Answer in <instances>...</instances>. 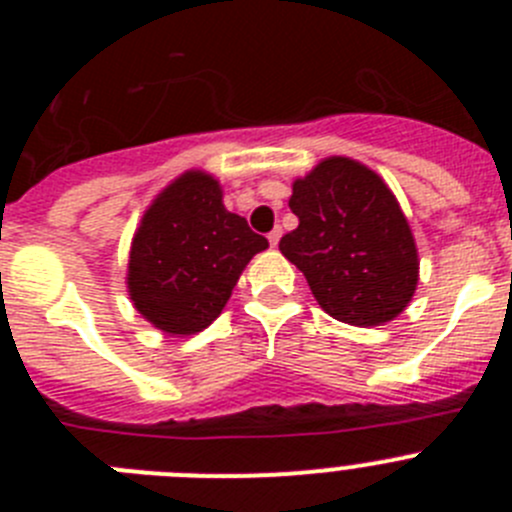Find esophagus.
I'll use <instances>...</instances> for the list:
<instances>
[{"label": "esophagus", "mask_w": 512, "mask_h": 512, "mask_svg": "<svg viewBox=\"0 0 512 512\" xmlns=\"http://www.w3.org/2000/svg\"><path fill=\"white\" fill-rule=\"evenodd\" d=\"M279 238H282V230H279V228L271 230V233H269V243H271V246H277Z\"/></svg>", "instance_id": "34e87169"}]
</instances>
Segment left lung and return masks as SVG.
<instances>
[{
	"label": "left lung",
	"mask_w": 512,
	"mask_h": 512,
	"mask_svg": "<svg viewBox=\"0 0 512 512\" xmlns=\"http://www.w3.org/2000/svg\"><path fill=\"white\" fill-rule=\"evenodd\" d=\"M289 210L300 225L279 251L305 274L330 318L379 325L413 300L418 251L390 187L351 158L320 161L292 184Z\"/></svg>",
	"instance_id": "left-lung-1"
}]
</instances>
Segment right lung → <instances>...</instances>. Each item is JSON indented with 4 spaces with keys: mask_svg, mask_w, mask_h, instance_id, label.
Here are the masks:
<instances>
[{
    "mask_svg": "<svg viewBox=\"0 0 512 512\" xmlns=\"http://www.w3.org/2000/svg\"><path fill=\"white\" fill-rule=\"evenodd\" d=\"M266 246L246 217L225 210L212 176L187 171L158 194L135 233L130 300L164 333H200L223 312L241 271Z\"/></svg>",
    "mask_w": 512,
    "mask_h": 512,
    "instance_id": "obj_1",
    "label": "right lung"
}]
</instances>
